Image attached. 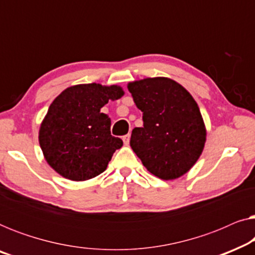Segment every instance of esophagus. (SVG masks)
Masks as SVG:
<instances>
[{"mask_svg": "<svg viewBox=\"0 0 255 255\" xmlns=\"http://www.w3.org/2000/svg\"><path fill=\"white\" fill-rule=\"evenodd\" d=\"M130 133H128V134H125L124 137H123V141H124V144L125 145H128V142H130Z\"/></svg>", "mask_w": 255, "mask_h": 255, "instance_id": "obj_1", "label": "esophagus"}]
</instances>
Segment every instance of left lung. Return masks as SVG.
Here are the masks:
<instances>
[{
    "mask_svg": "<svg viewBox=\"0 0 255 255\" xmlns=\"http://www.w3.org/2000/svg\"><path fill=\"white\" fill-rule=\"evenodd\" d=\"M128 89L144 122L132 130L131 148L159 179L182 176L196 163L207 138L196 101L180 83L161 76L130 82Z\"/></svg>",
    "mask_w": 255,
    "mask_h": 255,
    "instance_id": "1",
    "label": "left lung"
}]
</instances>
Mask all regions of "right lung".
I'll use <instances>...</instances> for the list:
<instances>
[{"label": "right lung", "instance_id": "obj_1", "mask_svg": "<svg viewBox=\"0 0 255 255\" xmlns=\"http://www.w3.org/2000/svg\"><path fill=\"white\" fill-rule=\"evenodd\" d=\"M123 95L120 86L87 83L68 87L55 97L39 128L40 148L55 172L86 181L107 169L123 141L111 135V120L101 108Z\"/></svg>", "mask_w": 255, "mask_h": 255}]
</instances>
